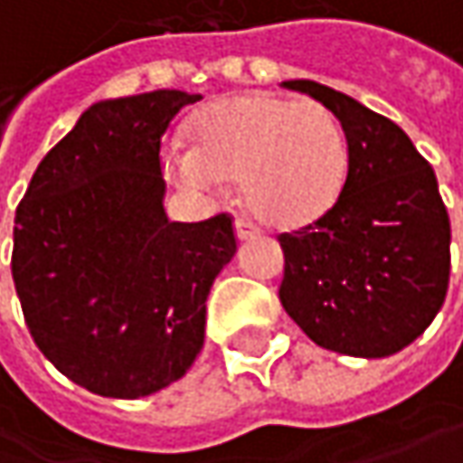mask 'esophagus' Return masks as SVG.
<instances>
[{"mask_svg":"<svg viewBox=\"0 0 463 463\" xmlns=\"http://www.w3.org/2000/svg\"><path fill=\"white\" fill-rule=\"evenodd\" d=\"M235 235H238V241H251V238H259L261 231L249 220H235Z\"/></svg>","mask_w":463,"mask_h":463,"instance_id":"1","label":"esophagus"}]
</instances>
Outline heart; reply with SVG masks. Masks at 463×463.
<instances>
[{
    "instance_id": "b5f03b06",
    "label": "heart",
    "mask_w": 463,
    "mask_h": 463,
    "mask_svg": "<svg viewBox=\"0 0 463 463\" xmlns=\"http://www.w3.org/2000/svg\"><path fill=\"white\" fill-rule=\"evenodd\" d=\"M194 146L162 151L177 188L217 194L243 183V199L272 228H304L338 204L348 144L338 118L314 99L251 91L220 99L196 115Z\"/></svg>"
}]
</instances>
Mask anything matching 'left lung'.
I'll return each instance as SVG.
<instances>
[{"label": "left lung", "mask_w": 463, "mask_h": 463, "mask_svg": "<svg viewBox=\"0 0 463 463\" xmlns=\"http://www.w3.org/2000/svg\"><path fill=\"white\" fill-rule=\"evenodd\" d=\"M288 89L325 104L348 141L338 204L280 235V304L335 354L383 359L430 327L446 301L450 222L432 167L388 118L317 80Z\"/></svg>", "instance_id": "left-lung-1"}]
</instances>
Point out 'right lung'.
<instances>
[{
  "instance_id": "obj_1",
  "label": "right lung",
  "mask_w": 463,
  "mask_h": 463,
  "mask_svg": "<svg viewBox=\"0 0 463 463\" xmlns=\"http://www.w3.org/2000/svg\"><path fill=\"white\" fill-rule=\"evenodd\" d=\"M202 94L101 99L49 151L14 214L13 280L42 354L75 385L144 398L204 348L206 298L235 257L228 214L170 222L159 144Z\"/></svg>"
}]
</instances>
